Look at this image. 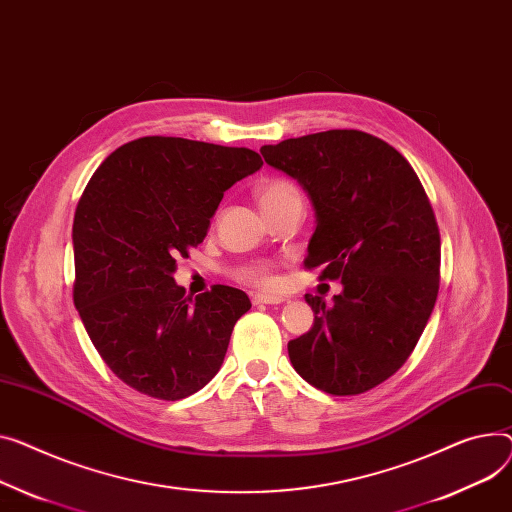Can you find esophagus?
I'll return each mask as SVG.
<instances>
[{"instance_id":"esophagus-1","label":"esophagus","mask_w":512,"mask_h":512,"mask_svg":"<svg viewBox=\"0 0 512 512\" xmlns=\"http://www.w3.org/2000/svg\"><path fill=\"white\" fill-rule=\"evenodd\" d=\"M253 304H280L284 302L282 296H274V294H253Z\"/></svg>"}]
</instances>
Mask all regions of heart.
Returning <instances> with one entry per match:
<instances>
[{
	"label": "heart",
	"mask_w": 512,
	"mask_h": 512,
	"mask_svg": "<svg viewBox=\"0 0 512 512\" xmlns=\"http://www.w3.org/2000/svg\"><path fill=\"white\" fill-rule=\"evenodd\" d=\"M290 193H296V189L288 183V181H265L261 187H259V199H261V206H267V203H274ZM241 278L245 282H251V284H257V286H271L274 284V278H271L269 274V267L267 265H251V267H245L241 271Z\"/></svg>",
	"instance_id": "obj_1"
}]
</instances>
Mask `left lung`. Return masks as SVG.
Instances as JSON below:
<instances>
[{
    "label": "left lung",
    "instance_id": "left-lung-1",
    "mask_svg": "<svg viewBox=\"0 0 512 512\" xmlns=\"http://www.w3.org/2000/svg\"><path fill=\"white\" fill-rule=\"evenodd\" d=\"M261 154L313 203L304 265L342 282L331 304L304 294L315 321L288 344L294 370L331 395L381 385L414 352L438 294L440 234L418 175L358 129L290 138Z\"/></svg>",
    "mask_w": 512,
    "mask_h": 512
}]
</instances>
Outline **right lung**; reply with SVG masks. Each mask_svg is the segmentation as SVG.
<instances>
[{
  "mask_svg": "<svg viewBox=\"0 0 512 512\" xmlns=\"http://www.w3.org/2000/svg\"><path fill=\"white\" fill-rule=\"evenodd\" d=\"M263 166L249 148L185 138L133 140L88 181L74 216V304L117 377L177 401L220 370L249 296L214 286L185 296L177 257L203 243L224 191Z\"/></svg>",
  "mask_w": 512,
  "mask_h": 512,
  "instance_id": "right-lung-1",
  "label": "right lung"
}]
</instances>
